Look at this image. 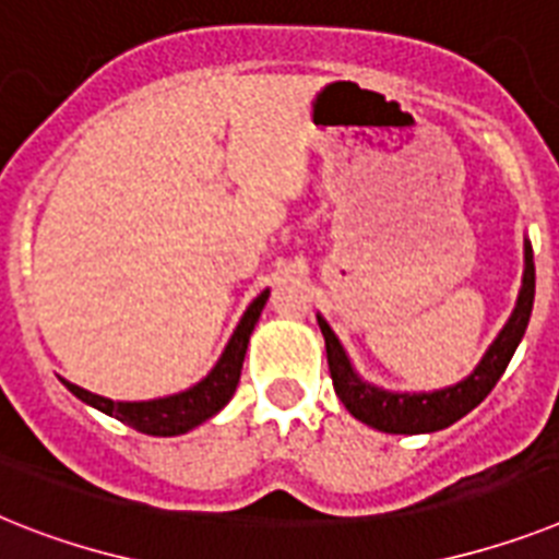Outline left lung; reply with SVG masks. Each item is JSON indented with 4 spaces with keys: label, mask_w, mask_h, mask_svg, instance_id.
I'll list each match as a JSON object with an SVG mask.
<instances>
[{
    "label": "left lung",
    "mask_w": 559,
    "mask_h": 559,
    "mask_svg": "<svg viewBox=\"0 0 559 559\" xmlns=\"http://www.w3.org/2000/svg\"><path fill=\"white\" fill-rule=\"evenodd\" d=\"M523 285H520L518 306L511 311L509 322L502 325L497 340L488 345L486 357L479 359V366L474 368L463 382H456L451 389L431 391V394H394V391H382L371 382L359 380V373L354 371L352 359L340 345L336 334L322 317H317L320 331L325 336V354H329V371L334 380L336 396L343 400V405L359 423L385 431V435H428V431H440L456 423L460 417L477 408L497 380L502 377L506 366L511 362L514 352H518L520 340L525 334L528 317H532L534 306V251L532 242L525 239L523 246Z\"/></svg>",
    "instance_id": "left-lung-1"
}]
</instances>
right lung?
<instances>
[{
    "mask_svg": "<svg viewBox=\"0 0 559 559\" xmlns=\"http://www.w3.org/2000/svg\"><path fill=\"white\" fill-rule=\"evenodd\" d=\"M269 290H262L260 297L253 299L248 311L242 313L237 331L230 334L228 345H225L223 357L216 359V366L211 368L205 380H200L193 389L179 391V394L163 396V400H147V403H114L108 396L91 394V391L73 385V382L62 380L64 389L71 391L73 396H80L82 403L94 405L96 412L117 417L124 426L136 428L142 435L151 437H177L186 435L200 423L214 417L216 412H223L228 400L237 391L239 373H242V359L248 352V340L251 331L260 320L262 308H265Z\"/></svg>",
    "mask_w": 559,
    "mask_h": 559,
    "instance_id": "add662e5",
    "label": "right lung"
}]
</instances>
